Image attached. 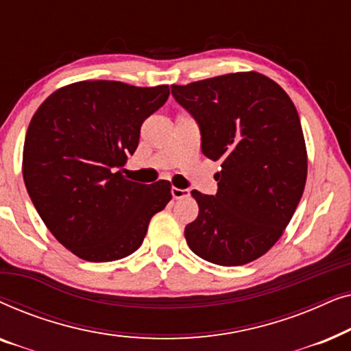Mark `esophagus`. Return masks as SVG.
Instances as JSON below:
<instances>
[{"label": "esophagus", "mask_w": 351, "mask_h": 351, "mask_svg": "<svg viewBox=\"0 0 351 351\" xmlns=\"http://www.w3.org/2000/svg\"><path fill=\"white\" fill-rule=\"evenodd\" d=\"M171 193H172V198H174V199H184V198H186V196H190L189 190L177 189V186H174V189L171 190Z\"/></svg>", "instance_id": "esophagus-1"}]
</instances>
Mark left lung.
Segmentation results:
<instances>
[{
  "mask_svg": "<svg viewBox=\"0 0 351 351\" xmlns=\"http://www.w3.org/2000/svg\"><path fill=\"white\" fill-rule=\"evenodd\" d=\"M198 119L201 150L220 161L214 196L193 190L199 214L185 227L191 251L223 267L270 251L304 193L308 158L295 105L280 84L238 71L171 86Z\"/></svg>",
  "mask_w": 351,
  "mask_h": 351,
  "instance_id": "obj_1",
  "label": "left lung"
}]
</instances>
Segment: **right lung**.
Returning a JSON list of instances; mask_svg holds the SVG:
<instances>
[{
    "mask_svg": "<svg viewBox=\"0 0 351 351\" xmlns=\"http://www.w3.org/2000/svg\"><path fill=\"white\" fill-rule=\"evenodd\" d=\"M167 97V84L78 81L54 90L33 114L22 158L27 191L57 241L83 261L137 251L153 215L172 199L169 182L143 185L117 171Z\"/></svg>",
    "mask_w": 351,
    "mask_h": 351,
    "instance_id": "add662e5",
    "label": "right lung"
}]
</instances>
